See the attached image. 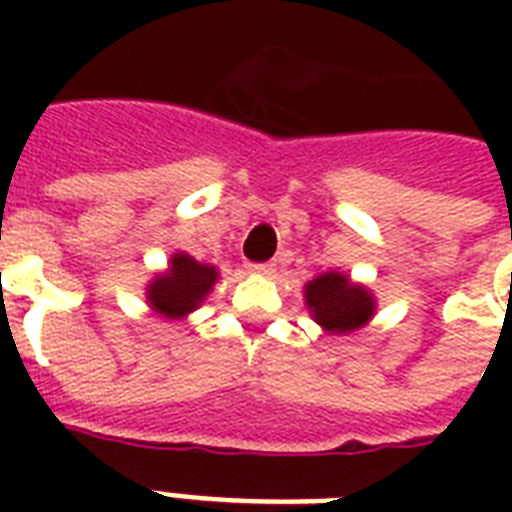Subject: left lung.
<instances>
[{"label":"left lung","mask_w":512,"mask_h":512,"mask_svg":"<svg viewBox=\"0 0 512 512\" xmlns=\"http://www.w3.org/2000/svg\"><path fill=\"white\" fill-rule=\"evenodd\" d=\"M217 279L215 265L199 263L188 252H175L170 268L156 273L148 284V305L164 319H183L207 300Z\"/></svg>","instance_id":"obj_1"}]
</instances>
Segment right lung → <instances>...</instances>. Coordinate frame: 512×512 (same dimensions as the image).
Listing matches in <instances>:
<instances>
[{"label": "right lung", "instance_id": "obj_1", "mask_svg": "<svg viewBox=\"0 0 512 512\" xmlns=\"http://www.w3.org/2000/svg\"><path fill=\"white\" fill-rule=\"evenodd\" d=\"M305 305L324 332L345 335L369 324L374 316V295L340 271H329L305 284Z\"/></svg>", "mask_w": 512, "mask_h": 512}]
</instances>
